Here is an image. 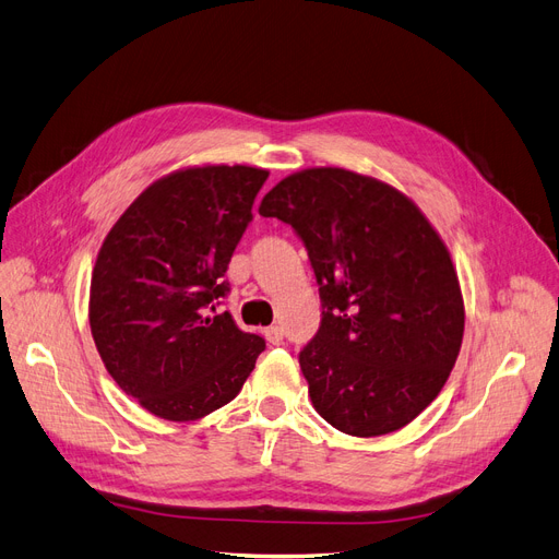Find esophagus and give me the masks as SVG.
I'll return each instance as SVG.
<instances>
[{
    "instance_id": "obj_1",
    "label": "esophagus",
    "mask_w": 559,
    "mask_h": 559,
    "mask_svg": "<svg viewBox=\"0 0 559 559\" xmlns=\"http://www.w3.org/2000/svg\"><path fill=\"white\" fill-rule=\"evenodd\" d=\"M264 336H266V341L272 343V345H281V343H283V329H281L278 324L266 326V329H264Z\"/></svg>"
}]
</instances>
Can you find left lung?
<instances>
[{
  "label": "left lung",
  "mask_w": 559,
  "mask_h": 559,
  "mask_svg": "<svg viewBox=\"0 0 559 559\" xmlns=\"http://www.w3.org/2000/svg\"><path fill=\"white\" fill-rule=\"evenodd\" d=\"M304 241L322 322L299 353L318 415L355 438L407 426L461 353L465 308L436 227L407 195L343 168H308L260 202Z\"/></svg>",
  "instance_id": "left-lung-1"
}]
</instances>
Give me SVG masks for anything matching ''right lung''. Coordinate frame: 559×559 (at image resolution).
<instances>
[{"mask_svg":"<svg viewBox=\"0 0 559 559\" xmlns=\"http://www.w3.org/2000/svg\"><path fill=\"white\" fill-rule=\"evenodd\" d=\"M269 173L202 165L144 189L103 241L90 287V326L112 380L168 421L230 403L264 341L218 313L223 281Z\"/></svg>","mask_w":559,"mask_h":559,"instance_id":"1","label":"right lung"}]
</instances>
